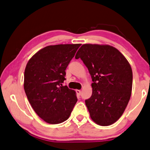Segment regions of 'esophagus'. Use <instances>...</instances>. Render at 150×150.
Wrapping results in <instances>:
<instances>
[{"instance_id":"esophagus-1","label":"esophagus","mask_w":150,"mask_h":150,"mask_svg":"<svg viewBox=\"0 0 150 150\" xmlns=\"http://www.w3.org/2000/svg\"><path fill=\"white\" fill-rule=\"evenodd\" d=\"M76 94H77L78 95H81V91H80V90L77 89L76 91Z\"/></svg>"}]
</instances>
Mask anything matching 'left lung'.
Masks as SVG:
<instances>
[{"label": "left lung", "mask_w": 150, "mask_h": 150, "mask_svg": "<svg viewBox=\"0 0 150 150\" xmlns=\"http://www.w3.org/2000/svg\"><path fill=\"white\" fill-rule=\"evenodd\" d=\"M75 58L81 59L92 78V95L85 100L90 117L99 125H112L131 98V65L119 50L108 45L83 44Z\"/></svg>", "instance_id": "8db88e82"}]
</instances>
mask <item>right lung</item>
<instances>
[{
    "label": "right lung",
    "mask_w": 150,
    "mask_h": 150,
    "mask_svg": "<svg viewBox=\"0 0 150 150\" xmlns=\"http://www.w3.org/2000/svg\"><path fill=\"white\" fill-rule=\"evenodd\" d=\"M81 46H48L36 53L27 64L24 89L39 117L50 124L64 122L69 117L78 99L74 90L63 86L65 70Z\"/></svg>",
    "instance_id": "add662e5"
}]
</instances>
